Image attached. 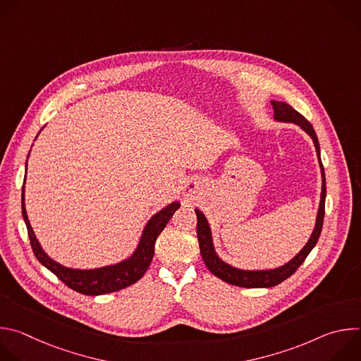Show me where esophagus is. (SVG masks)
Here are the masks:
<instances>
[{"label": "esophagus", "instance_id": "34e87169", "mask_svg": "<svg viewBox=\"0 0 361 361\" xmlns=\"http://www.w3.org/2000/svg\"><path fill=\"white\" fill-rule=\"evenodd\" d=\"M187 191H191V187H187Z\"/></svg>", "mask_w": 361, "mask_h": 361}]
</instances>
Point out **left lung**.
I'll return each mask as SVG.
<instances>
[{
  "label": "left lung",
  "mask_w": 361,
  "mask_h": 361,
  "mask_svg": "<svg viewBox=\"0 0 361 361\" xmlns=\"http://www.w3.org/2000/svg\"><path fill=\"white\" fill-rule=\"evenodd\" d=\"M271 106L274 110V121L277 123H293L298 126L302 131H305L310 138L314 142L316 152H317V159H319V166L322 171V194H320V204H319V210H317V217H316V224L313 228V233L305 243V245L293 257L291 260H288L286 264L276 267V269H257V270H247V269H240L235 266H231L230 263L224 262L221 257L217 254L216 247H214V240H213V231L210 227V223L207 217L204 216V213L198 209H194L197 214V237H198V244H200V252L202 260L207 266V269L219 279L223 281L238 286V287H245V288H269L280 284L286 279H288L294 271L302 264L305 260V257L310 254V251L314 248L317 244V240L320 237L322 228H323V220H324V205H326V176H324V169L320 159V144L319 138L316 135V131L313 126L308 123L298 111H295L291 106H288L284 101H274L271 99Z\"/></svg>",
  "instance_id": "obj_1"
}]
</instances>
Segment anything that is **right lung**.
I'll return each mask as SVG.
<instances>
[{
  "mask_svg": "<svg viewBox=\"0 0 361 361\" xmlns=\"http://www.w3.org/2000/svg\"><path fill=\"white\" fill-rule=\"evenodd\" d=\"M41 133V130H39ZM38 133V134H39ZM37 134V137H38ZM35 137V138H37ZM30 157V154H28ZM27 157V160H28ZM25 177H27V164H25ZM21 209H23V219L25 221L27 230H28V237L30 243L32 247V251L37 257V260L47 267L51 273H54L64 284H67L70 288L87 294V295H99V294H107L113 291L123 290L134 283H137L147 269L149 267V263L152 260L154 255V245H156V240L160 235V233L164 230L176 210L180 209V202L173 201L169 205H166L164 209L157 212L151 219L145 223L138 243L134 248V251L127 255L124 260L114 263V264H107L102 267H95V269H75V267H67L54 259L44 251L41 247L31 223L27 216L25 210V178L23 183V194H21Z\"/></svg>",
  "mask_w": 361,
  "mask_h": 361,
  "instance_id": "add662e5",
  "label": "right lung"
}]
</instances>
